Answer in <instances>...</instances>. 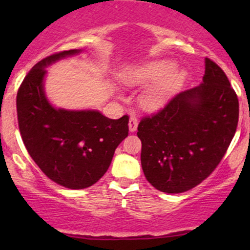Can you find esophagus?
<instances>
[{
	"instance_id": "1",
	"label": "esophagus",
	"mask_w": 250,
	"mask_h": 250,
	"mask_svg": "<svg viewBox=\"0 0 250 250\" xmlns=\"http://www.w3.org/2000/svg\"><path fill=\"white\" fill-rule=\"evenodd\" d=\"M137 125H139V121H137L136 117H130L129 119V130L131 131V133H134V131H136L137 129Z\"/></svg>"
}]
</instances>
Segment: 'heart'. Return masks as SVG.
Listing matches in <instances>:
<instances>
[{
    "mask_svg": "<svg viewBox=\"0 0 250 250\" xmlns=\"http://www.w3.org/2000/svg\"><path fill=\"white\" fill-rule=\"evenodd\" d=\"M122 82L128 87L150 85L141 97L142 105L148 110L165 107L186 81V71L176 69V63L170 60L147 62L133 65L121 75Z\"/></svg>",
    "mask_w": 250,
    "mask_h": 250,
    "instance_id": "b5f03b06",
    "label": "heart"
}]
</instances>
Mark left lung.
Returning <instances> with one entry per match:
<instances>
[{
    "label": "left lung",
    "instance_id": "8db88e82",
    "mask_svg": "<svg viewBox=\"0 0 250 250\" xmlns=\"http://www.w3.org/2000/svg\"><path fill=\"white\" fill-rule=\"evenodd\" d=\"M237 121L236 94L225 71L206 57L202 83L177 94L137 127L146 179L168 194L196 187L225 156Z\"/></svg>",
    "mask_w": 250,
    "mask_h": 250
}]
</instances>
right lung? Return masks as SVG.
<instances>
[{"instance_id": "right-lung-1", "label": "right lung", "mask_w": 250, "mask_h": 250, "mask_svg": "<svg viewBox=\"0 0 250 250\" xmlns=\"http://www.w3.org/2000/svg\"><path fill=\"white\" fill-rule=\"evenodd\" d=\"M81 51H61L36 63L16 97L19 128L28 153L51 181L69 189L88 188L101 179L129 131L127 115L111 120L94 109L55 108L47 99L45 68Z\"/></svg>"}]
</instances>
